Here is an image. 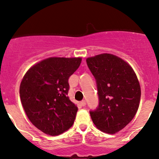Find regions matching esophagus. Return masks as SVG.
<instances>
[{
    "label": "esophagus",
    "instance_id": "34e87169",
    "mask_svg": "<svg viewBox=\"0 0 159 159\" xmlns=\"http://www.w3.org/2000/svg\"><path fill=\"white\" fill-rule=\"evenodd\" d=\"M80 105H81V106L84 107L86 105V101H85V100H82L81 102H80Z\"/></svg>",
    "mask_w": 159,
    "mask_h": 159
}]
</instances>
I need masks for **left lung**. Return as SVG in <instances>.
<instances>
[{
	"label": "left lung",
	"mask_w": 159,
	"mask_h": 159,
	"mask_svg": "<svg viewBox=\"0 0 159 159\" xmlns=\"http://www.w3.org/2000/svg\"><path fill=\"white\" fill-rule=\"evenodd\" d=\"M97 86L98 105L90 111L99 130L114 134L126 126L136 114L140 99L139 81L132 67L111 54L87 59Z\"/></svg>",
	"instance_id": "left-lung-1"
}]
</instances>
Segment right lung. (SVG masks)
Returning <instances> with one entry per match:
<instances>
[{"label": "right lung", "mask_w": 159, "mask_h": 159, "mask_svg": "<svg viewBox=\"0 0 159 159\" xmlns=\"http://www.w3.org/2000/svg\"><path fill=\"white\" fill-rule=\"evenodd\" d=\"M81 57H50L29 69L20 85V98L27 117L40 131L59 135L73 125L78 107L68 97L69 78Z\"/></svg>", "instance_id": "obj_1"}]
</instances>
